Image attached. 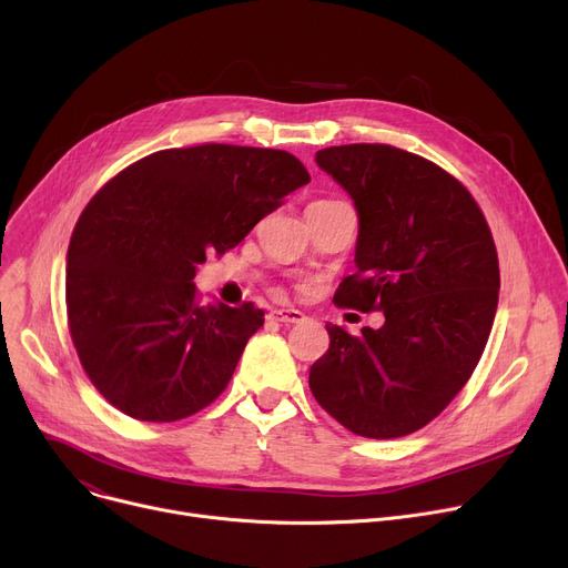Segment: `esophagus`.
Wrapping results in <instances>:
<instances>
[{"instance_id":"esophagus-1","label":"esophagus","mask_w":568,"mask_h":568,"mask_svg":"<svg viewBox=\"0 0 568 568\" xmlns=\"http://www.w3.org/2000/svg\"><path fill=\"white\" fill-rule=\"evenodd\" d=\"M272 322H283V324H298L301 320H304L306 315L301 313V311H296V308H274V311H270V315H267Z\"/></svg>"}]
</instances>
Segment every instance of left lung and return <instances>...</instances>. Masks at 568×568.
I'll list each match as a JSON object with an SVG mask.
<instances>
[{"label": "left lung", "mask_w": 568, "mask_h": 568, "mask_svg": "<svg viewBox=\"0 0 568 568\" xmlns=\"http://www.w3.org/2000/svg\"><path fill=\"white\" fill-rule=\"evenodd\" d=\"M315 162L347 189L361 223L358 272L333 304L386 322L361 335L326 324L331 345L308 384L349 432L399 438L440 415L481 358L498 308L496 242L468 189L408 150L331 145Z\"/></svg>", "instance_id": "8db88e82"}]
</instances>
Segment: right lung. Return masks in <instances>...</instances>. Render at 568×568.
I'll list each match as a JSON object with an SVG mask.
<instances>
[{"instance_id": "1", "label": "right lung", "mask_w": 568, "mask_h": 568, "mask_svg": "<svg viewBox=\"0 0 568 568\" xmlns=\"http://www.w3.org/2000/svg\"><path fill=\"white\" fill-rule=\"evenodd\" d=\"M308 182L285 150L203 143L158 150L89 201L68 246L65 308L80 363L111 406L175 423L225 390L264 311L201 306L196 267Z\"/></svg>"}]
</instances>
